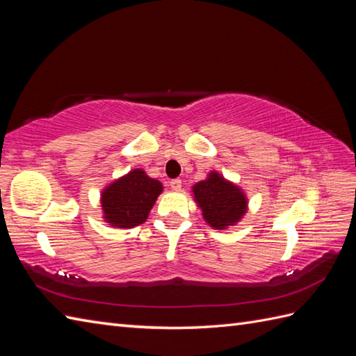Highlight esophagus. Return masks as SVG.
I'll return each mask as SVG.
<instances>
[{
    "instance_id": "1",
    "label": "esophagus",
    "mask_w": 356,
    "mask_h": 356,
    "mask_svg": "<svg viewBox=\"0 0 356 356\" xmlns=\"http://www.w3.org/2000/svg\"><path fill=\"white\" fill-rule=\"evenodd\" d=\"M170 185H171V188L174 191H180V188H182V180L180 179H172L171 182H170Z\"/></svg>"
}]
</instances>
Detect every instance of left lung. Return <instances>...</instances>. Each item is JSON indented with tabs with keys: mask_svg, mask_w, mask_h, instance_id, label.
<instances>
[{
	"mask_svg": "<svg viewBox=\"0 0 356 356\" xmlns=\"http://www.w3.org/2000/svg\"><path fill=\"white\" fill-rule=\"evenodd\" d=\"M194 200L202 208L203 218L216 229H225L236 225L246 213V195L218 172H209L193 188Z\"/></svg>",
	"mask_w": 356,
	"mask_h": 356,
	"instance_id": "left-lung-1",
	"label": "left lung"
}]
</instances>
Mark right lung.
Wrapping results in <instances>:
<instances>
[{
    "label": "right lung",
    "instance_id": "right-lung-1",
    "mask_svg": "<svg viewBox=\"0 0 356 356\" xmlns=\"http://www.w3.org/2000/svg\"><path fill=\"white\" fill-rule=\"evenodd\" d=\"M162 190V184L142 170L130 171L105 188L101 195L105 222L118 228L143 223Z\"/></svg>",
    "mask_w": 356,
    "mask_h": 356
}]
</instances>
